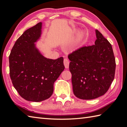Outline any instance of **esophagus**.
Instances as JSON below:
<instances>
[{"instance_id": "1", "label": "esophagus", "mask_w": 127, "mask_h": 127, "mask_svg": "<svg viewBox=\"0 0 127 127\" xmlns=\"http://www.w3.org/2000/svg\"><path fill=\"white\" fill-rule=\"evenodd\" d=\"M64 67H65V68H68L69 62L67 59H64Z\"/></svg>"}]
</instances>
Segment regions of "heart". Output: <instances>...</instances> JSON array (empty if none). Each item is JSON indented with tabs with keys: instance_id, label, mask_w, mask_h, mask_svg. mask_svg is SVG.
Returning a JSON list of instances; mask_svg holds the SVG:
<instances>
[{
	"instance_id": "b5f03b06",
	"label": "heart",
	"mask_w": 127,
	"mask_h": 127,
	"mask_svg": "<svg viewBox=\"0 0 127 127\" xmlns=\"http://www.w3.org/2000/svg\"><path fill=\"white\" fill-rule=\"evenodd\" d=\"M87 33L84 31H82L79 32V33L77 36L76 39V42L77 44H79L80 43H82L83 41H84L87 38Z\"/></svg>"
}]
</instances>
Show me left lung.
I'll return each instance as SVG.
<instances>
[{
	"label": "left lung",
	"mask_w": 127,
	"mask_h": 127,
	"mask_svg": "<svg viewBox=\"0 0 127 127\" xmlns=\"http://www.w3.org/2000/svg\"><path fill=\"white\" fill-rule=\"evenodd\" d=\"M95 44L78 49L68 55L75 96L92 100L104 95L114 79L116 62L112 45L95 30Z\"/></svg>",
	"instance_id": "8db88e82"
}]
</instances>
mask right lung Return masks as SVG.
Listing matches in <instances>:
<instances>
[{
	"label": "right lung",
	"mask_w": 127,
	"mask_h": 127,
	"mask_svg": "<svg viewBox=\"0 0 127 127\" xmlns=\"http://www.w3.org/2000/svg\"><path fill=\"white\" fill-rule=\"evenodd\" d=\"M42 23L25 31L17 39L9 56L10 76L20 95L40 102L53 94L54 84L64 69V58L44 56L36 46L42 35Z\"/></svg>",
	"instance_id": "add662e5"
}]
</instances>
